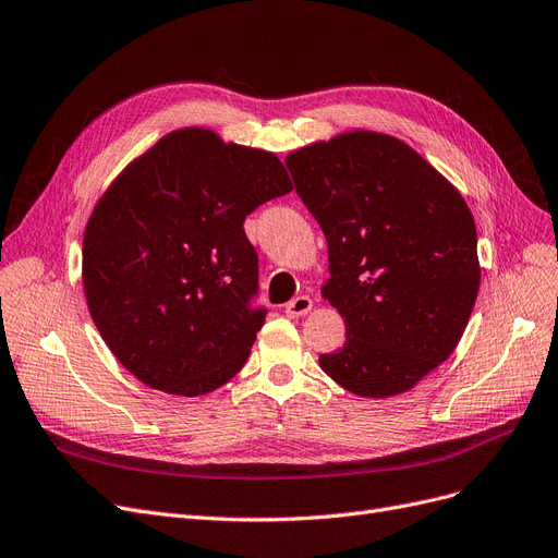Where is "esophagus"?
<instances>
[{
    "instance_id": "1",
    "label": "esophagus",
    "mask_w": 558,
    "mask_h": 558,
    "mask_svg": "<svg viewBox=\"0 0 558 558\" xmlns=\"http://www.w3.org/2000/svg\"><path fill=\"white\" fill-rule=\"evenodd\" d=\"M311 311H313V299L305 296V294L292 299L290 303L284 305V315L287 317H303V315H307Z\"/></svg>"
}]
</instances>
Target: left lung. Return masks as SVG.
I'll return each instance as SVG.
<instances>
[{
  "mask_svg": "<svg viewBox=\"0 0 558 558\" xmlns=\"http://www.w3.org/2000/svg\"><path fill=\"white\" fill-rule=\"evenodd\" d=\"M284 162L328 243L322 296L347 326L322 369L361 398L404 393L452 354L478 296L464 197L409 144L373 131L307 144Z\"/></svg>",
  "mask_w": 558,
  "mask_h": 558,
  "instance_id": "left-lung-1",
  "label": "left lung"
}]
</instances>
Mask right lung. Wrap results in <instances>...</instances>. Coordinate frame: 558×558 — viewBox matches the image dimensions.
<instances>
[{"instance_id":"obj_1","label":"right lung","mask_w":558,"mask_h":558,"mask_svg":"<svg viewBox=\"0 0 558 558\" xmlns=\"http://www.w3.org/2000/svg\"><path fill=\"white\" fill-rule=\"evenodd\" d=\"M290 191L278 156L206 129L160 137L112 181L87 222L82 282L131 375L195 398L239 373L266 317L243 220Z\"/></svg>"}]
</instances>
